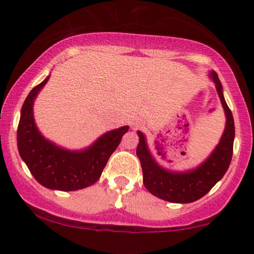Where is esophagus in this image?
Here are the masks:
<instances>
[{"mask_svg":"<svg viewBox=\"0 0 254 254\" xmlns=\"http://www.w3.org/2000/svg\"><path fill=\"white\" fill-rule=\"evenodd\" d=\"M139 127V125L138 124H137V123H135V124H133L132 125V127H133V129H137V127Z\"/></svg>","mask_w":254,"mask_h":254,"instance_id":"1","label":"esophagus"}]
</instances>
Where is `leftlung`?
<instances>
[{
	"label": "left lung",
	"instance_id": "left-lung-1",
	"mask_svg": "<svg viewBox=\"0 0 254 254\" xmlns=\"http://www.w3.org/2000/svg\"><path fill=\"white\" fill-rule=\"evenodd\" d=\"M209 76L215 83L222 103L226 115V127L218 144L198 167L185 172L171 171L162 167L151 155L144 133L137 131L139 143L137 145L136 154L141 161L145 189L151 194L167 202L191 203L205 196L216 183L222 179L232 161L235 136L234 119L224 100L222 84L218 80L217 74L210 71Z\"/></svg>",
	"mask_w": 254,
	"mask_h": 254
}]
</instances>
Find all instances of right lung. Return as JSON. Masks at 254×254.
I'll return each instance as SVG.
<instances>
[{"mask_svg":"<svg viewBox=\"0 0 254 254\" xmlns=\"http://www.w3.org/2000/svg\"><path fill=\"white\" fill-rule=\"evenodd\" d=\"M50 76L34 87L26 98L17 127V149L21 159L40 185L60 191H76L93 185L100 178L129 127L107 131L89 147L69 150L42 135L33 116L37 95Z\"/></svg>","mask_w":254,"mask_h":254,"instance_id":"obj_1","label":"right lung"}]
</instances>
